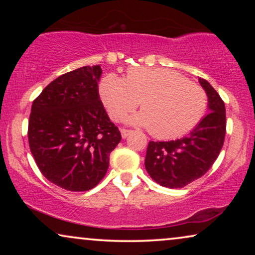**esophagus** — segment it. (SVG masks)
Returning a JSON list of instances; mask_svg holds the SVG:
<instances>
[{"instance_id": "esophagus-1", "label": "esophagus", "mask_w": 255, "mask_h": 255, "mask_svg": "<svg viewBox=\"0 0 255 255\" xmlns=\"http://www.w3.org/2000/svg\"><path fill=\"white\" fill-rule=\"evenodd\" d=\"M131 130H127V128H121V133H122V138L125 139L128 138V135L131 134Z\"/></svg>"}]
</instances>
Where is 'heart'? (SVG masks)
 <instances>
[{
    "mask_svg": "<svg viewBox=\"0 0 255 255\" xmlns=\"http://www.w3.org/2000/svg\"><path fill=\"white\" fill-rule=\"evenodd\" d=\"M100 99L113 121H121L140 102L142 111L128 123L148 128L159 139L182 137L197 127L208 107L200 86L172 69L135 67L125 78L108 73L99 85Z\"/></svg>",
    "mask_w": 255,
    "mask_h": 255,
    "instance_id": "b5f03b06",
    "label": "heart"
}]
</instances>
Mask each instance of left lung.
Masks as SVG:
<instances>
[{"mask_svg": "<svg viewBox=\"0 0 255 255\" xmlns=\"http://www.w3.org/2000/svg\"><path fill=\"white\" fill-rule=\"evenodd\" d=\"M208 96L209 114L186 137L170 141H149L145 168L149 176L167 188H182L210 169L224 144L225 104L210 83L198 79Z\"/></svg>", "mask_w": 255, "mask_h": 255, "instance_id": "8db88e82", "label": "left lung"}]
</instances>
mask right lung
<instances>
[{"label": "right lung", "mask_w": 255, "mask_h": 255, "mask_svg": "<svg viewBox=\"0 0 255 255\" xmlns=\"http://www.w3.org/2000/svg\"><path fill=\"white\" fill-rule=\"evenodd\" d=\"M101 74L99 65L66 73L32 103L27 130L31 153L41 174L62 189L95 187L122 139L101 102Z\"/></svg>", "instance_id": "right-lung-1"}]
</instances>
